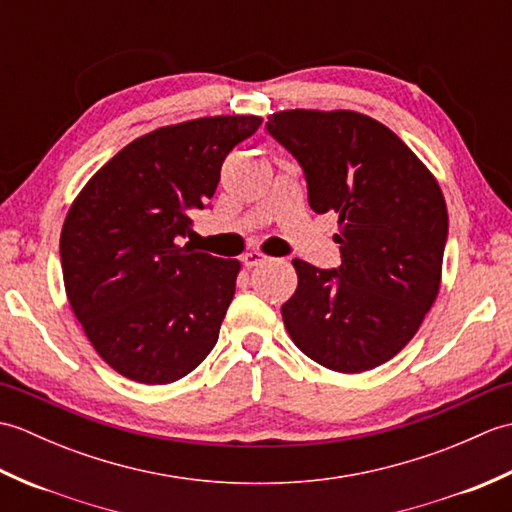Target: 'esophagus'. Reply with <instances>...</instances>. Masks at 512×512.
I'll use <instances>...</instances> for the list:
<instances>
[{"label": "esophagus", "mask_w": 512, "mask_h": 512, "mask_svg": "<svg viewBox=\"0 0 512 512\" xmlns=\"http://www.w3.org/2000/svg\"><path fill=\"white\" fill-rule=\"evenodd\" d=\"M266 255L264 253H259V250H248V253L242 257V264L246 266V268H255V266H259V264H264L266 262Z\"/></svg>", "instance_id": "1"}]
</instances>
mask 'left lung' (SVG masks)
Wrapping results in <instances>:
<instances>
[{"label": "left lung", "instance_id": "8db88e82", "mask_svg": "<svg viewBox=\"0 0 512 512\" xmlns=\"http://www.w3.org/2000/svg\"><path fill=\"white\" fill-rule=\"evenodd\" d=\"M268 134L306 173L314 213H336L341 266L292 259L281 317L299 350L341 374L387 363L438 297L447 202L422 160L383 123L350 110H284Z\"/></svg>", "mask_w": 512, "mask_h": 512}]
</instances>
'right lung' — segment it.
<instances>
[{"mask_svg": "<svg viewBox=\"0 0 512 512\" xmlns=\"http://www.w3.org/2000/svg\"><path fill=\"white\" fill-rule=\"evenodd\" d=\"M259 116H206L132 140L76 195L61 228L65 295L114 372L167 385L217 343L242 264L178 237L220 182L222 162Z\"/></svg>", "mask_w": 512, "mask_h": 512, "instance_id": "1", "label": "right lung"}]
</instances>
